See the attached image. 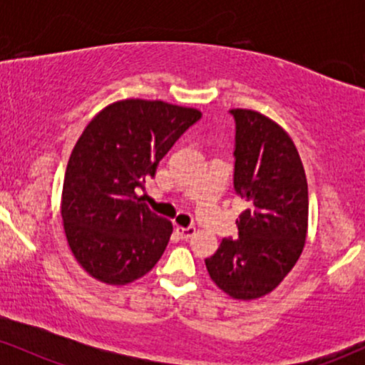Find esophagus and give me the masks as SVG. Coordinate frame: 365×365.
Returning a JSON list of instances; mask_svg holds the SVG:
<instances>
[{"mask_svg":"<svg viewBox=\"0 0 365 365\" xmlns=\"http://www.w3.org/2000/svg\"><path fill=\"white\" fill-rule=\"evenodd\" d=\"M177 233L180 237L185 238V240H187V238L195 235V228H194V226H187V228H185V226H177Z\"/></svg>","mask_w":365,"mask_h":365,"instance_id":"esophagus-1","label":"esophagus"}]
</instances>
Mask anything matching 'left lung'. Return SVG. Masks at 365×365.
Listing matches in <instances>:
<instances>
[{"instance_id": "1", "label": "left lung", "mask_w": 365, "mask_h": 365, "mask_svg": "<svg viewBox=\"0 0 365 365\" xmlns=\"http://www.w3.org/2000/svg\"><path fill=\"white\" fill-rule=\"evenodd\" d=\"M235 118L237 194L249 202L238 216V238H223L206 259L207 273L226 295L255 300L283 282L299 261L309 226V190L292 137L254 110Z\"/></svg>"}]
</instances>
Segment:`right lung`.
<instances>
[{
    "label": "right lung",
    "instance_id": "add662e5",
    "mask_svg": "<svg viewBox=\"0 0 365 365\" xmlns=\"http://www.w3.org/2000/svg\"><path fill=\"white\" fill-rule=\"evenodd\" d=\"M199 118L195 108L130 98L108 104L78 137L60 207L66 244L94 279L123 287L161 259L173 225L137 190Z\"/></svg>",
    "mask_w": 365,
    "mask_h": 365
}]
</instances>
